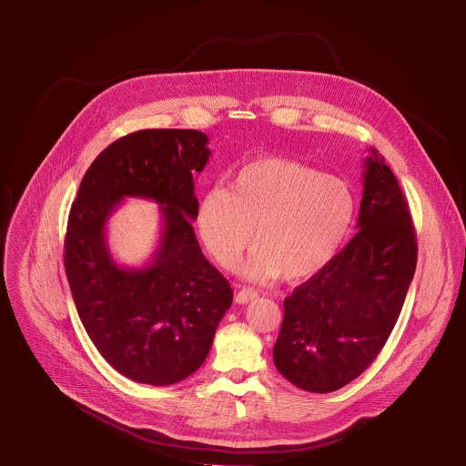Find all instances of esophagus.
Listing matches in <instances>:
<instances>
[{
  "label": "esophagus",
  "mask_w": 466,
  "mask_h": 466,
  "mask_svg": "<svg viewBox=\"0 0 466 466\" xmlns=\"http://www.w3.org/2000/svg\"><path fill=\"white\" fill-rule=\"evenodd\" d=\"M257 296H258V292H257L255 289H242V290H238V292H237L235 301H237L238 305H246V303L253 301Z\"/></svg>",
  "instance_id": "1"
}]
</instances>
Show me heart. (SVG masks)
I'll list each match as a JSON object with an SVG mask.
<instances>
[{
    "mask_svg": "<svg viewBox=\"0 0 466 466\" xmlns=\"http://www.w3.org/2000/svg\"><path fill=\"white\" fill-rule=\"evenodd\" d=\"M353 215V194L340 177L292 159L260 157L235 174L228 192L213 188L200 198L198 229L217 264L235 267L255 237L248 278L301 281L332 262Z\"/></svg>",
    "mask_w": 466,
    "mask_h": 466,
    "instance_id": "b5f03b06",
    "label": "heart"
}]
</instances>
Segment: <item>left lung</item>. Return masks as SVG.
I'll return each mask as SVG.
<instances>
[{"mask_svg":"<svg viewBox=\"0 0 466 466\" xmlns=\"http://www.w3.org/2000/svg\"><path fill=\"white\" fill-rule=\"evenodd\" d=\"M357 235L283 301L272 348L296 388L332 393L357 379L397 325L418 246L399 181L375 148L364 159Z\"/></svg>","mask_w":466,"mask_h":466,"instance_id":"1","label":"left lung"}]
</instances>
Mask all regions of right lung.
I'll list each match as a JSON object with an SVG mask.
<instances>
[{
    "label": "right lung",
    "instance_id": "right-lung-1",
    "mask_svg": "<svg viewBox=\"0 0 466 466\" xmlns=\"http://www.w3.org/2000/svg\"><path fill=\"white\" fill-rule=\"evenodd\" d=\"M208 141L194 129L127 134L96 156L69 209L65 267L78 318L100 355L139 384L196 373L233 303L192 226ZM127 197L152 199L162 213L160 244L141 268L116 265L106 246V220Z\"/></svg>",
    "mask_w": 466,
    "mask_h": 466
}]
</instances>
